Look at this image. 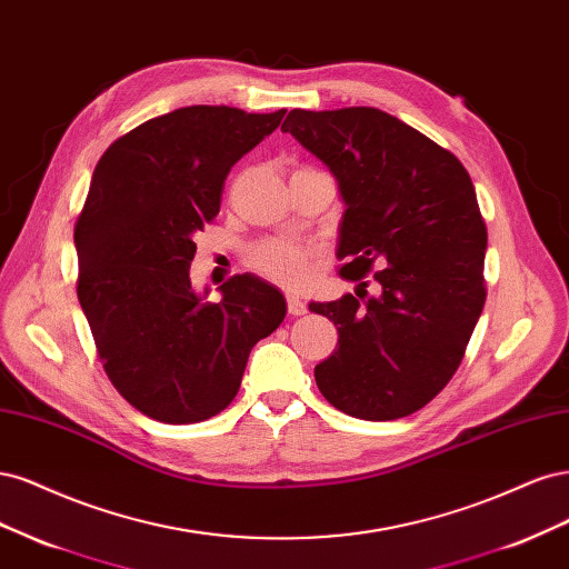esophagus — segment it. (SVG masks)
Returning a JSON list of instances; mask_svg holds the SVG:
<instances>
[{"instance_id": "obj_1", "label": "esophagus", "mask_w": 569, "mask_h": 569, "mask_svg": "<svg viewBox=\"0 0 569 569\" xmlns=\"http://www.w3.org/2000/svg\"><path fill=\"white\" fill-rule=\"evenodd\" d=\"M286 300H288V315H292V317L307 315V305L298 296H288Z\"/></svg>"}]
</instances>
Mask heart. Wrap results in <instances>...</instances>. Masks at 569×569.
Instances as JSON below:
<instances>
[{
  "label": "heart",
  "instance_id": "heart-1",
  "mask_svg": "<svg viewBox=\"0 0 569 569\" xmlns=\"http://www.w3.org/2000/svg\"><path fill=\"white\" fill-rule=\"evenodd\" d=\"M252 269L264 273L267 279L283 286H300L309 279L311 260L309 252L290 241H264L254 246L248 254Z\"/></svg>",
  "mask_w": 569,
  "mask_h": 569
}]
</instances>
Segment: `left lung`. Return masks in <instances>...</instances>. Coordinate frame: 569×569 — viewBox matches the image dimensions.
<instances>
[{
	"mask_svg": "<svg viewBox=\"0 0 569 569\" xmlns=\"http://www.w3.org/2000/svg\"><path fill=\"white\" fill-rule=\"evenodd\" d=\"M281 130L336 177L340 277L363 288L309 302L338 326V350L315 369L319 390L347 416L405 418L445 390L485 307L487 227L470 174L442 146L369 106L296 108ZM369 272L377 296L363 301Z\"/></svg>",
	"mask_w": 569,
	"mask_h": 569,
	"instance_id": "1",
	"label": "left lung"
}]
</instances>
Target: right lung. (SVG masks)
Masks as SVG:
<instances>
[{"label": "right lung", "instance_id": "obj_1", "mask_svg": "<svg viewBox=\"0 0 569 569\" xmlns=\"http://www.w3.org/2000/svg\"><path fill=\"white\" fill-rule=\"evenodd\" d=\"M283 116L177 108L113 141L91 174L76 224L78 300L116 390L160 423L224 411L250 350L286 317L283 292L252 273L219 286V302L189 279L229 170Z\"/></svg>", "mask_w": 569, "mask_h": 569}]
</instances>
